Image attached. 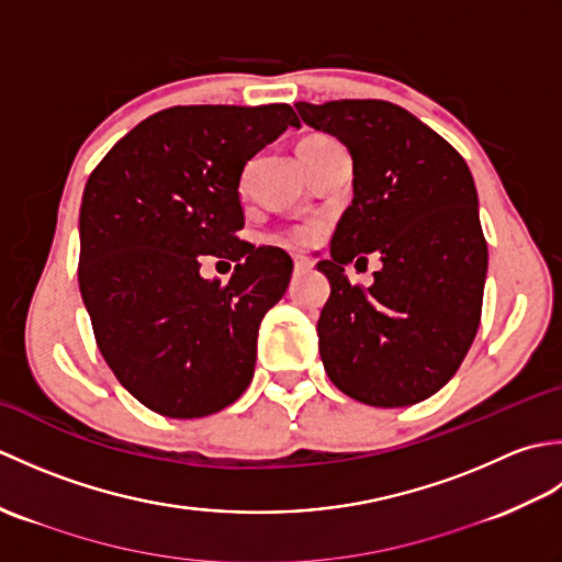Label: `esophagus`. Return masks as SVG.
<instances>
[{"label": "esophagus", "instance_id": "obj_1", "mask_svg": "<svg viewBox=\"0 0 562 562\" xmlns=\"http://www.w3.org/2000/svg\"><path fill=\"white\" fill-rule=\"evenodd\" d=\"M306 270H312V260L304 258V256H294V272L300 274V272H306Z\"/></svg>", "mask_w": 562, "mask_h": 562}]
</instances>
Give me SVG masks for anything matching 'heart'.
<instances>
[{"label": "heart", "instance_id": "obj_1", "mask_svg": "<svg viewBox=\"0 0 562 562\" xmlns=\"http://www.w3.org/2000/svg\"><path fill=\"white\" fill-rule=\"evenodd\" d=\"M306 139H318V135L306 137ZM316 236H318V229L314 224H302V226H294V229H290L288 234L270 236V241L284 244V246H306V244H312Z\"/></svg>", "mask_w": 562, "mask_h": 562}]
</instances>
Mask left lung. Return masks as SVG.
I'll return each mask as SVG.
<instances>
[{
    "label": "left lung",
    "instance_id": "8db88e82",
    "mask_svg": "<svg viewBox=\"0 0 562 562\" xmlns=\"http://www.w3.org/2000/svg\"><path fill=\"white\" fill-rule=\"evenodd\" d=\"M302 121L338 137L352 157V205L318 270L330 296L318 350L350 398L401 408L432 396L457 374L481 324L487 244L479 193L461 154L389 101L296 103ZM376 249L372 289L344 266Z\"/></svg>",
    "mask_w": 562,
    "mask_h": 562
}]
</instances>
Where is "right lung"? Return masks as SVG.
<instances>
[{
  "label": "right lung",
  "instance_id": "add662e5",
  "mask_svg": "<svg viewBox=\"0 0 562 562\" xmlns=\"http://www.w3.org/2000/svg\"><path fill=\"white\" fill-rule=\"evenodd\" d=\"M300 117L288 103L176 105L117 142L79 212V290L103 360L166 417H205L248 389L262 316L288 292L292 258L246 246V161ZM237 262L205 281L199 256Z\"/></svg>",
  "mask_w": 562,
  "mask_h": 562
}]
</instances>
